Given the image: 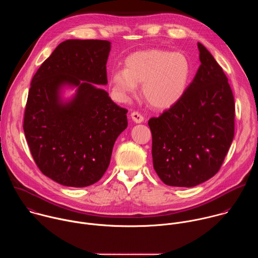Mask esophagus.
Masks as SVG:
<instances>
[{
	"label": "esophagus",
	"instance_id": "obj_1",
	"mask_svg": "<svg viewBox=\"0 0 258 258\" xmlns=\"http://www.w3.org/2000/svg\"><path fill=\"white\" fill-rule=\"evenodd\" d=\"M131 117H132V119H133L136 123H141V122L144 121V116H143L141 113L137 112V111H134V112L131 114Z\"/></svg>",
	"mask_w": 258,
	"mask_h": 258
}]
</instances>
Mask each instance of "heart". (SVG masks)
<instances>
[{
    "label": "heart",
    "instance_id": "1",
    "mask_svg": "<svg viewBox=\"0 0 258 258\" xmlns=\"http://www.w3.org/2000/svg\"><path fill=\"white\" fill-rule=\"evenodd\" d=\"M192 76L189 58L180 52L151 49L136 52L124 60V69L118 68L109 77L112 96L127 102L142 84V94L150 106L167 109L185 96Z\"/></svg>",
    "mask_w": 258,
    "mask_h": 258
}]
</instances>
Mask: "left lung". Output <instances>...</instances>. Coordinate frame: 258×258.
I'll return each mask as SVG.
<instances>
[{"label":"left lung","mask_w":258,"mask_h":258,"mask_svg":"<svg viewBox=\"0 0 258 258\" xmlns=\"http://www.w3.org/2000/svg\"><path fill=\"white\" fill-rule=\"evenodd\" d=\"M199 66L182 99L152 117L153 166L167 186L195 187L222 166L235 133V102L223 68L198 43Z\"/></svg>","instance_id":"8db88e82"}]
</instances>
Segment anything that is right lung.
I'll return each mask as SVG.
<instances>
[{
    "instance_id": "add662e5",
    "label": "right lung",
    "mask_w": 258,
    "mask_h": 258,
    "mask_svg": "<svg viewBox=\"0 0 258 258\" xmlns=\"http://www.w3.org/2000/svg\"><path fill=\"white\" fill-rule=\"evenodd\" d=\"M111 43L67 40L32 78L23 130L40 170L66 187L97 182L107 170L117 137L126 128L127 110L98 86L107 85ZM65 86L77 87L63 100Z\"/></svg>"
}]
</instances>
